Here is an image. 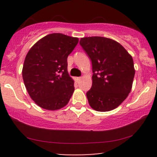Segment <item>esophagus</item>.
<instances>
[{
  "label": "esophagus",
  "mask_w": 157,
  "mask_h": 157,
  "mask_svg": "<svg viewBox=\"0 0 157 157\" xmlns=\"http://www.w3.org/2000/svg\"><path fill=\"white\" fill-rule=\"evenodd\" d=\"M75 79V81H76V82H79V81H80V80H81V77H76Z\"/></svg>",
  "instance_id": "34e87169"
}]
</instances>
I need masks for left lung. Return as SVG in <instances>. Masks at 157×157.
<instances>
[{
    "mask_svg": "<svg viewBox=\"0 0 157 157\" xmlns=\"http://www.w3.org/2000/svg\"><path fill=\"white\" fill-rule=\"evenodd\" d=\"M80 46L92 63V86L86 93L97 111L117 108L128 96L135 75L134 60L121 44L104 37H82Z\"/></svg>",
    "mask_w": 157,
    "mask_h": 157,
    "instance_id": "left-lung-1",
    "label": "left lung"
}]
</instances>
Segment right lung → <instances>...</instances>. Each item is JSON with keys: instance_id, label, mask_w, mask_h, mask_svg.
Segmentation results:
<instances>
[{"instance_id": "right-lung-1", "label": "right lung", "mask_w": 157, "mask_h": 157, "mask_svg": "<svg viewBox=\"0 0 157 157\" xmlns=\"http://www.w3.org/2000/svg\"><path fill=\"white\" fill-rule=\"evenodd\" d=\"M77 37L53 33L39 40L30 48L22 76L32 100L42 109L63 108L72 96L74 80L68 73L67 57L78 44Z\"/></svg>"}]
</instances>
